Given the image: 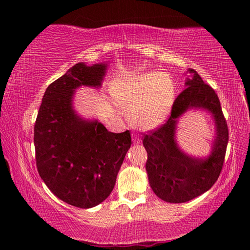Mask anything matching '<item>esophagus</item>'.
<instances>
[{
	"label": "esophagus",
	"instance_id": "esophagus-1",
	"mask_svg": "<svg viewBox=\"0 0 250 250\" xmlns=\"http://www.w3.org/2000/svg\"><path fill=\"white\" fill-rule=\"evenodd\" d=\"M133 141H134L135 143H139V139H138V136H136V135L133 136Z\"/></svg>",
	"mask_w": 250,
	"mask_h": 250
}]
</instances>
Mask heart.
<instances>
[{"label":"heart","instance_id":"obj_1","mask_svg":"<svg viewBox=\"0 0 250 250\" xmlns=\"http://www.w3.org/2000/svg\"><path fill=\"white\" fill-rule=\"evenodd\" d=\"M112 92L119 104L129 107L128 119L135 127L150 129L162 124L172 109L175 87L168 75L162 71L122 77Z\"/></svg>","mask_w":250,"mask_h":250}]
</instances>
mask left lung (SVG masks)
<instances>
[{"label": "left lung", "mask_w": 250, "mask_h": 250, "mask_svg": "<svg viewBox=\"0 0 250 250\" xmlns=\"http://www.w3.org/2000/svg\"><path fill=\"white\" fill-rule=\"evenodd\" d=\"M186 88L174 101L165 124L149 131L143 138L148 152L146 169L150 187L167 203H187L210 189L220 176L229 142V129L217 94L204 83L194 69H188ZM189 108L209 111L215 122L217 134L211 155L197 159L179 149L175 139L177 119Z\"/></svg>", "instance_id": "1"}]
</instances>
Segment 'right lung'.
Listing matches in <instances>:
<instances>
[{
  "mask_svg": "<svg viewBox=\"0 0 250 250\" xmlns=\"http://www.w3.org/2000/svg\"><path fill=\"white\" fill-rule=\"evenodd\" d=\"M107 63L78 62L43 95L34 126L36 166L54 196L78 208H92L108 198L116 183L131 133L109 132L73 108L75 90L100 87Z\"/></svg>",
  "mask_w": 250,
  "mask_h": 250,
  "instance_id": "right-lung-1",
  "label": "right lung"
}]
</instances>
